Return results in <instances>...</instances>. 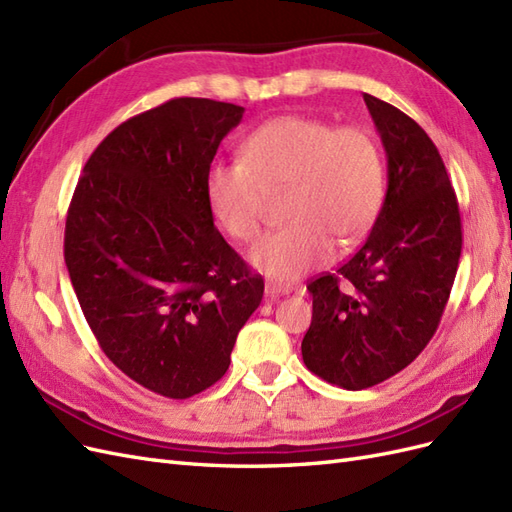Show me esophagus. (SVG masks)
I'll return each instance as SVG.
<instances>
[{
    "label": "esophagus",
    "mask_w": 512,
    "mask_h": 512,
    "mask_svg": "<svg viewBox=\"0 0 512 512\" xmlns=\"http://www.w3.org/2000/svg\"><path fill=\"white\" fill-rule=\"evenodd\" d=\"M285 294H290V287L277 285V283H268L266 285V296L268 298H279V296H285Z\"/></svg>",
    "instance_id": "34e87169"
}]
</instances>
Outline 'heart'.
<instances>
[{"mask_svg":"<svg viewBox=\"0 0 512 512\" xmlns=\"http://www.w3.org/2000/svg\"><path fill=\"white\" fill-rule=\"evenodd\" d=\"M287 194L294 222L251 251V264L274 281H294L331 259L342 242L368 231L383 203L385 168L374 138L303 114L261 123L242 144V160L214 162L205 177L216 220L240 242L261 231L268 194Z\"/></svg>","mask_w":512,"mask_h":512,"instance_id":"obj_1","label":"heart"}]
</instances>
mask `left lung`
Wrapping results in <instances>:
<instances>
[{
    "instance_id": "1",
    "label": "left lung",
    "mask_w": 512,
    "mask_h": 512,
    "mask_svg": "<svg viewBox=\"0 0 512 512\" xmlns=\"http://www.w3.org/2000/svg\"><path fill=\"white\" fill-rule=\"evenodd\" d=\"M387 155V194L368 240L337 274L309 281L303 361L326 383L359 391L404 370L435 335L461 257V214L426 131L363 95Z\"/></svg>"
}]
</instances>
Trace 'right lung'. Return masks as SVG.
Returning <instances> with one entry per match:
<instances>
[{"label": "right lung", "instance_id": "add662e5", "mask_svg": "<svg viewBox=\"0 0 512 512\" xmlns=\"http://www.w3.org/2000/svg\"><path fill=\"white\" fill-rule=\"evenodd\" d=\"M244 108L181 97L116 127L84 166L64 261L86 322L131 381L183 400L220 381L264 296L214 227L205 177Z\"/></svg>", "mask_w": 512, "mask_h": 512}]
</instances>
